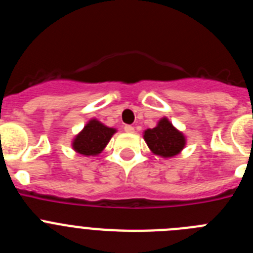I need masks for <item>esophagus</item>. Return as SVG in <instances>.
<instances>
[{"instance_id":"obj_1","label":"esophagus","mask_w":253,"mask_h":253,"mask_svg":"<svg viewBox=\"0 0 253 253\" xmlns=\"http://www.w3.org/2000/svg\"><path fill=\"white\" fill-rule=\"evenodd\" d=\"M124 130L126 131V133H133V131H134V126H131V125H125Z\"/></svg>"}]
</instances>
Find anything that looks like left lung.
I'll list each match as a JSON object with an SVG mask.
<instances>
[{"label":"left lung","instance_id":"8db88e82","mask_svg":"<svg viewBox=\"0 0 253 253\" xmlns=\"http://www.w3.org/2000/svg\"><path fill=\"white\" fill-rule=\"evenodd\" d=\"M144 140L154 154L165 158L173 157L185 147V137L182 133L166 118L161 119L156 128L144 131Z\"/></svg>","mask_w":253,"mask_h":253}]
</instances>
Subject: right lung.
Wrapping results in <instances>:
<instances>
[{"instance_id": "obj_1", "label": "right lung", "mask_w": 253, "mask_h": 253, "mask_svg": "<svg viewBox=\"0 0 253 253\" xmlns=\"http://www.w3.org/2000/svg\"><path fill=\"white\" fill-rule=\"evenodd\" d=\"M114 133L115 129L105 126L99 120H90L73 140V149L84 156H96L101 153Z\"/></svg>"}]
</instances>
